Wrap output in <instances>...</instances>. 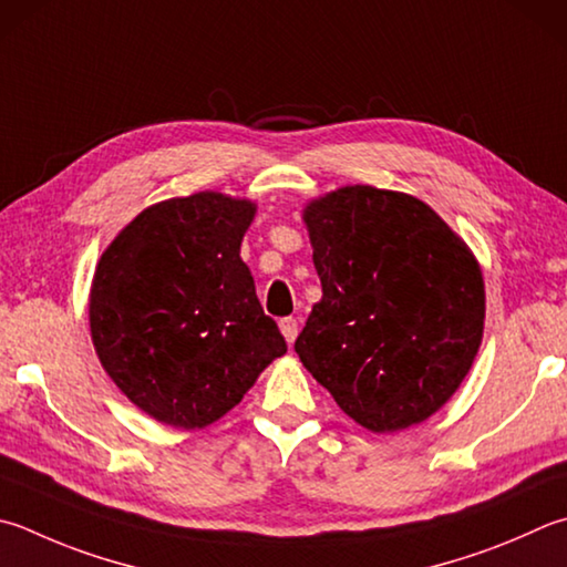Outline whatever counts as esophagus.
Instances as JSON below:
<instances>
[{
    "instance_id": "1",
    "label": "esophagus",
    "mask_w": 567,
    "mask_h": 567,
    "mask_svg": "<svg viewBox=\"0 0 567 567\" xmlns=\"http://www.w3.org/2000/svg\"><path fill=\"white\" fill-rule=\"evenodd\" d=\"M279 328H281V333L286 338V343L293 346V340L298 338V320L296 318H284L281 323H279Z\"/></svg>"
}]
</instances>
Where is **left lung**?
<instances>
[{"label": "left lung", "instance_id": "obj_1", "mask_svg": "<svg viewBox=\"0 0 567 567\" xmlns=\"http://www.w3.org/2000/svg\"><path fill=\"white\" fill-rule=\"evenodd\" d=\"M303 221L323 286L293 346L303 368L370 432L430 420L484 338L476 256L404 192L338 187L308 202Z\"/></svg>", "mask_w": 567, "mask_h": 567}]
</instances>
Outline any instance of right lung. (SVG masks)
<instances>
[{
  "label": "right lung",
  "instance_id": "add662e5",
  "mask_svg": "<svg viewBox=\"0 0 567 567\" xmlns=\"http://www.w3.org/2000/svg\"><path fill=\"white\" fill-rule=\"evenodd\" d=\"M256 205L195 192L143 209L95 266L89 323L103 370L137 410L205 430L286 352L241 239Z\"/></svg>",
  "mask_w": 567,
  "mask_h": 567
}]
</instances>
